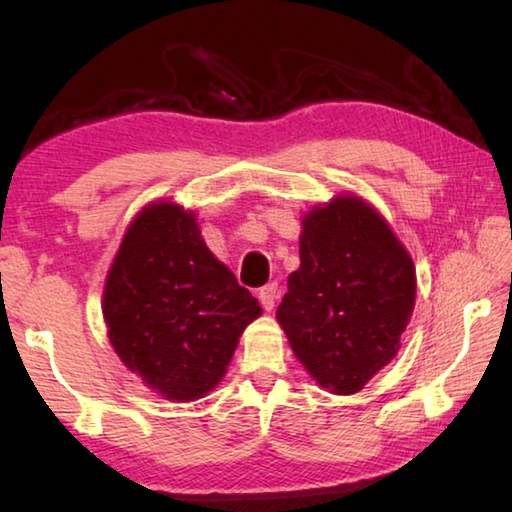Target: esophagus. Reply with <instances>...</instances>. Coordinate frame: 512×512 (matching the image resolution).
<instances>
[{
    "mask_svg": "<svg viewBox=\"0 0 512 512\" xmlns=\"http://www.w3.org/2000/svg\"><path fill=\"white\" fill-rule=\"evenodd\" d=\"M259 302H262V307L266 311H271L275 307V302H277V284L275 282L266 284V287L259 289Z\"/></svg>",
    "mask_w": 512,
    "mask_h": 512,
    "instance_id": "1",
    "label": "esophagus"
}]
</instances>
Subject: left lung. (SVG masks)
<instances>
[{
	"mask_svg": "<svg viewBox=\"0 0 512 512\" xmlns=\"http://www.w3.org/2000/svg\"><path fill=\"white\" fill-rule=\"evenodd\" d=\"M277 307L291 350L320 386L361 391L400 350L415 305V266L400 239L357 196L302 219L300 268Z\"/></svg>",
	"mask_w": 512,
	"mask_h": 512,
	"instance_id": "left-lung-1",
	"label": "left lung"
}]
</instances>
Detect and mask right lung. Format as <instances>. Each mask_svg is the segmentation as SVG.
Listing matches in <instances>:
<instances>
[{
    "label": "right lung",
    "mask_w": 512,
    "mask_h": 512,
    "mask_svg": "<svg viewBox=\"0 0 512 512\" xmlns=\"http://www.w3.org/2000/svg\"><path fill=\"white\" fill-rule=\"evenodd\" d=\"M257 298L205 246L192 212L153 203L126 230L103 291V318L124 366L167 400L219 384Z\"/></svg>",
    "instance_id": "1"
}]
</instances>
